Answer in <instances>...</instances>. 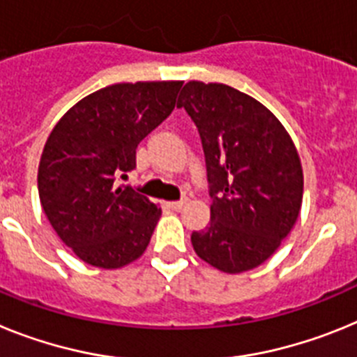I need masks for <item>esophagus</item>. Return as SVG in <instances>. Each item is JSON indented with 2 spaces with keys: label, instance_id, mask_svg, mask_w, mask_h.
<instances>
[{
  "label": "esophagus",
  "instance_id": "1",
  "mask_svg": "<svg viewBox=\"0 0 357 357\" xmlns=\"http://www.w3.org/2000/svg\"><path fill=\"white\" fill-rule=\"evenodd\" d=\"M185 203H187V201H185V199L172 201V203H167V206H169V208H172V210H181L183 206H185Z\"/></svg>",
  "mask_w": 357,
  "mask_h": 357
}]
</instances>
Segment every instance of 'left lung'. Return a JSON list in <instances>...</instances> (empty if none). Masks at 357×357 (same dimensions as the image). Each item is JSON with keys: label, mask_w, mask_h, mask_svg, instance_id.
Wrapping results in <instances>:
<instances>
[{"label": "left lung", "mask_w": 357, "mask_h": 357, "mask_svg": "<svg viewBox=\"0 0 357 357\" xmlns=\"http://www.w3.org/2000/svg\"><path fill=\"white\" fill-rule=\"evenodd\" d=\"M178 105L199 131L212 197L210 225L192 234V246L219 271L257 268L298 219L296 147L266 105L230 86L190 80Z\"/></svg>", "instance_id": "1"}]
</instances>
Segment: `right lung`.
<instances>
[{
  "label": "right lung",
  "instance_id": "add662e5",
  "mask_svg": "<svg viewBox=\"0 0 357 357\" xmlns=\"http://www.w3.org/2000/svg\"><path fill=\"white\" fill-rule=\"evenodd\" d=\"M181 80L113 84L77 102L43 149L37 188L50 225L86 264L127 266L145 252L161 208L129 185L136 147L172 113Z\"/></svg>",
  "mask_w": 357,
  "mask_h": 357
}]
</instances>
